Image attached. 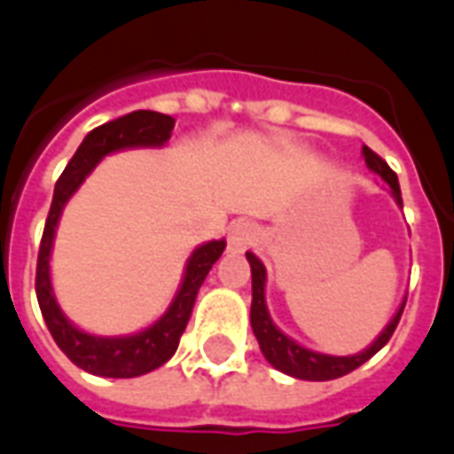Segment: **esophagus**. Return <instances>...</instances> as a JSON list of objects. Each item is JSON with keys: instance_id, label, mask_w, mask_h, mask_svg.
I'll list each match as a JSON object with an SVG mask.
<instances>
[{"instance_id": "1", "label": "esophagus", "mask_w": 454, "mask_h": 454, "mask_svg": "<svg viewBox=\"0 0 454 454\" xmlns=\"http://www.w3.org/2000/svg\"><path fill=\"white\" fill-rule=\"evenodd\" d=\"M253 240H255V226L246 221V218H240V221H233L231 228H228V247L231 250H246V247L253 246Z\"/></svg>"}]
</instances>
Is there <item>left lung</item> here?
<instances>
[{
	"label": "left lung",
	"instance_id": "obj_1",
	"mask_svg": "<svg viewBox=\"0 0 454 454\" xmlns=\"http://www.w3.org/2000/svg\"><path fill=\"white\" fill-rule=\"evenodd\" d=\"M362 155H364L367 168H370L372 172H377V175L389 184L391 194L396 199V204L403 207L396 172H394L374 150L367 148V145L362 148ZM246 257L247 262H250V275H253V306H250V325H253V333H255L257 342H260V350L265 355V360L270 362L275 370L285 372L289 377L309 381H328L338 380L342 374H350L352 370H357L360 364H364V362L370 360L372 355H377V352L389 342V338L394 335V331H396V325H399V318L401 314H403L406 299H403V304H401V309L396 311V316L389 321V325L381 331L380 338L372 342L367 350L357 352V355H345V357L309 350V348L292 340L289 335L282 333V331L272 324V318H270V311H267L265 304V265H262L253 253H246Z\"/></svg>",
	"mask_w": 454,
	"mask_h": 454
}]
</instances>
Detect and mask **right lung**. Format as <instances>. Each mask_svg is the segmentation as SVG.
Here are the masks:
<instances>
[{"instance_id":"obj_1","label":"right lung","mask_w":454,"mask_h":454,"mask_svg":"<svg viewBox=\"0 0 454 454\" xmlns=\"http://www.w3.org/2000/svg\"><path fill=\"white\" fill-rule=\"evenodd\" d=\"M175 129V119L168 114L158 112H130L121 119L102 123L84 136L82 145L77 148L73 160L55 182L53 204L45 218L43 238L38 247V265H35V296L41 314L48 325V331L58 342V348L80 367L90 374L99 377H114V380H129L140 377L148 372L158 370L160 364L175 355L179 338L184 333L189 324V316L197 301L199 286L204 285L208 270L214 267L226 240H208L199 246L187 260L184 279L179 285V292L172 299V304L158 321L148 325L145 331L136 335H121V338H102V335H90L73 325L60 306L55 301L53 285H51V250H53V238L63 207L67 199L80 189L84 177L97 168V162L123 148H148V145H165Z\"/></svg>"}]
</instances>
